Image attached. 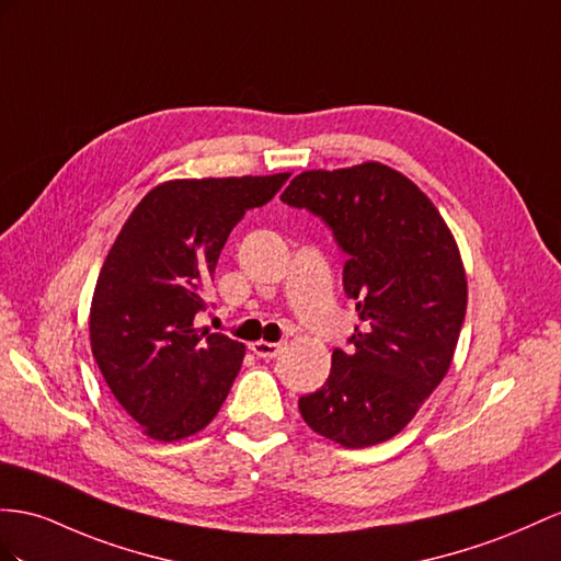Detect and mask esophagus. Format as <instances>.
<instances>
[{"label":"esophagus","instance_id":"obj_1","mask_svg":"<svg viewBox=\"0 0 561 561\" xmlns=\"http://www.w3.org/2000/svg\"><path fill=\"white\" fill-rule=\"evenodd\" d=\"M251 351L257 357H265V360H272V357H277L282 351V343H270V341H253L251 343Z\"/></svg>","mask_w":561,"mask_h":561}]
</instances>
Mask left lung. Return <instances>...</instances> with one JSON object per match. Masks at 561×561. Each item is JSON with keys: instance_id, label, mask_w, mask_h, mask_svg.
Returning <instances> with one entry per match:
<instances>
[{"instance_id": "left-lung-1", "label": "left lung", "mask_w": 561, "mask_h": 561, "mask_svg": "<svg viewBox=\"0 0 561 561\" xmlns=\"http://www.w3.org/2000/svg\"><path fill=\"white\" fill-rule=\"evenodd\" d=\"M332 227L343 289L355 300L351 348L332 353L322 389L298 400L306 424L343 448L393 438L448 375L467 312L455 237L417 184L367 161L306 170L282 194Z\"/></svg>"}]
</instances>
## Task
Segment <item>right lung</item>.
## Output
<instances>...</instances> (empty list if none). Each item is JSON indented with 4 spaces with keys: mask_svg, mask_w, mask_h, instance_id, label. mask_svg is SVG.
Instances as JSON below:
<instances>
[{
    "mask_svg": "<svg viewBox=\"0 0 561 561\" xmlns=\"http://www.w3.org/2000/svg\"><path fill=\"white\" fill-rule=\"evenodd\" d=\"M291 172L170 180L125 220L99 272L92 355L121 408L153 440L196 434L218 414L243 343L196 329L204 286L234 225L265 206Z\"/></svg>",
    "mask_w": 561,
    "mask_h": 561,
    "instance_id": "1",
    "label": "right lung"
}]
</instances>
